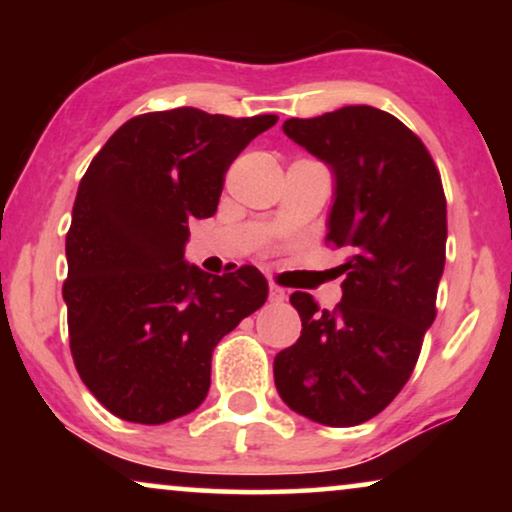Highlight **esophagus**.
Segmentation results:
<instances>
[{
	"label": "esophagus",
	"instance_id": "obj_1",
	"mask_svg": "<svg viewBox=\"0 0 512 512\" xmlns=\"http://www.w3.org/2000/svg\"><path fill=\"white\" fill-rule=\"evenodd\" d=\"M284 298H286V291L279 289V286H275V284H270V300H272V303H282Z\"/></svg>",
	"mask_w": 512,
	"mask_h": 512
}]
</instances>
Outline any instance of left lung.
Masks as SVG:
<instances>
[{
  "label": "left lung",
  "mask_w": 512,
  "mask_h": 512,
  "mask_svg": "<svg viewBox=\"0 0 512 512\" xmlns=\"http://www.w3.org/2000/svg\"><path fill=\"white\" fill-rule=\"evenodd\" d=\"M282 130L331 170L326 240L347 261L335 310H319L310 293L291 296L303 333L275 356V387L312 422L356 426L380 415L410 380L436 319L443 184L422 139L382 109L354 104L289 118Z\"/></svg>",
  "instance_id": "8db88e82"
}]
</instances>
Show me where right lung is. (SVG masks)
I'll return each mask as SVG.
<instances>
[{
  "label": "right lung",
  "instance_id": "add662e5",
  "mask_svg": "<svg viewBox=\"0 0 512 512\" xmlns=\"http://www.w3.org/2000/svg\"><path fill=\"white\" fill-rule=\"evenodd\" d=\"M277 116L193 107L123 123L83 174L67 233L69 347L81 380L125 422L165 424L207 398L212 352L268 300L251 265L188 263V219L219 207L223 174Z\"/></svg>",
  "mask_w": 512,
  "mask_h": 512
}]
</instances>
